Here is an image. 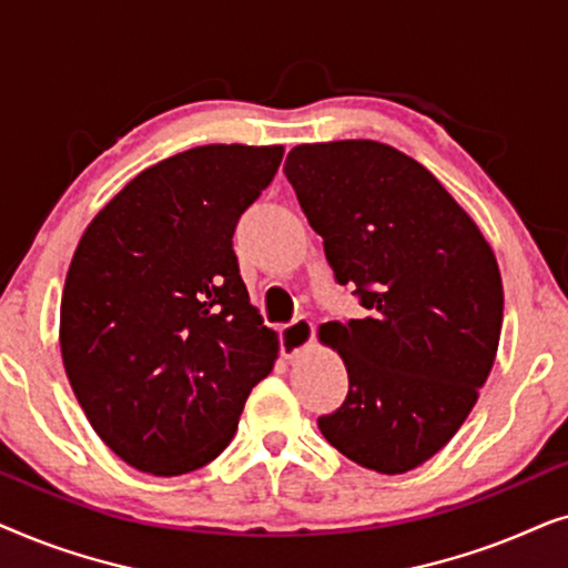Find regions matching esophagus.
I'll return each mask as SVG.
<instances>
[{
	"mask_svg": "<svg viewBox=\"0 0 568 568\" xmlns=\"http://www.w3.org/2000/svg\"><path fill=\"white\" fill-rule=\"evenodd\" d=\"M313 321L307 315L294 317L292 323H286L282 331H278V344H282V354L284 356H297L302 348H307L313 344Z\"/></svg>",
	"mask_w": 568,
	"mask_h": 568,
	"instance_id": "1",
	"label": "esophagus"
}]
</instances>
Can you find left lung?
I'll use <instances>...</instances> for the list:
<instances>
[{
	"label": "left lung",
	"mask_w": 568,
	"mask_h": 568,
	"mask_svg": "<svg viewBox=\"0 0 568 568\" xmlns=\"http://www.w3.org/2000/svg\"><path fill=\"white\" fill-rule=\"evenodd\" d=\"M284 175L359 317L325 323L346 400L317 418L362 468L414 470L453 439L494 367L504 292L476 222L424 165L369 139L300 144Z\"/></svg>",
	"instance_id": "8db88e82"
}]
</instances>
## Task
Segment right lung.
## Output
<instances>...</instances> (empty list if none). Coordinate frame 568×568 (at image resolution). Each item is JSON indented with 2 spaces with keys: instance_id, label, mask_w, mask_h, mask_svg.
Masks as SVG:
<instances>
[{
  "instance_id": "1",
  "label": "right lung",
  "mask_w": 568,
  "mask_h": 568,
  "mask_svg": "<svg viewBox=\"0 0 568 568\" xmlns=\"http://www.w3.org/2000/svg\"><path fill=\"white\" fill-rule=\"evenodd\" d=\"M282 146L206 144L146 168L90 222L61 297V356L98 437L154 476L212 463L276 359L232 235Z\"/></svg>"
}]
</instances>
